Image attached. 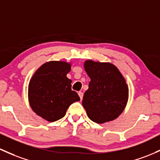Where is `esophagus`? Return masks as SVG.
I'll return each instance as SVG.
<instances>
[{"label":"esophagus","mask_w":160,"mask_h":160,"mask_svg":"<svg viewBox=\"0 0 160 160\" xmlns=\"http://www.w3.org/2000/svg\"><path fill=\"white\" fill-rule=\"evenodd\" d=\"M78 95H79V96H80V99L82 100V99H83V93L82 92H78Z\"/></svg>","instance_id":"1"}]
</instances>
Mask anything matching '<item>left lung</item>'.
Returning <instances> with one entry per match:
<instances>
[{
  "instance_id": "obj_1",
  "label": "left lung",
  "mask_w": 160,
  "mask_h": 160,
  "mask_svg": "<svg viewBox=\"0 0 160 160\" xmlns=\"http://www.w3.org/2000/svg\"><path fill=\"white\" fill-rule=\"evenodd\" d=\"M84 68L90 78L82 104L90 120L102 123L114 120L125 108L128 87L118 69L110 63L89 60Z\"/></svg>"
}]
</instances>
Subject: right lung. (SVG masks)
I'll return each instance as SVG.
<instances>
[{
    "mask_svg": "<svg viewBox=\"0 0 160 160\" xmlns=\"http://www.w3.org/2000/svg\"><path fill=\"white\" fill-rule=\"evenodd\" d=\"M71 64L64 61H49L42 65L29 84V101L32 109L48 122L62 118L73 102L80 100L71 89L67 77Z\"/></svg>",
    "mask_w": 160,
    "mask_h": 160,
    "instance_id": "add662e5",
    "label": "right lung"
}]
</instances>
